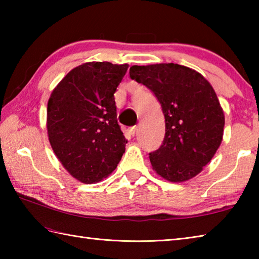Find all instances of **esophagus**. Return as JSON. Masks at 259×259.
I'll return each instance as SVG.
<instances>
[{"label":"esophagus","instance_id":"34e87169","mask_svg":"<svg viewBox=\"0 0 259 259\" xmlns=\"http://www.w3.org/2000/svg\"><path fill=\"white\" fill-rule=\"evenodd\" d=\"M136 133H137V126L136 125L135 126H131V128L129 129V134L134 137L136 135Z\"/></svg>","mask_w":259,"mask_h":259}]
</instances>
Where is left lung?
Here are the masks:
<instances>
[{
	"instance_id": "left-lung-1",
	"label": "left lung",
	"mask_w": 259,
	"mask_h": 259,
	"mask_svg": "<svg viewBox=\"0 0 259 259\" xmlns=\"http://www.w3.org/2000/svg\"><path fill=\"white\" fill-rule=\"evenodd\" d=\"M129 73L153 92L164 115L162 145L149 153L152 169L171 183L194 178L223 140L225 115L211 84L176 63L133 65Z\"/></svg>"
}]
</instances>
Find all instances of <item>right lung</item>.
I'll return each mask as SVG.
<instances>
[{
    "instance_id": "right-lung-1",
    "label": "right lung",
    "mask_w": 259,
    "mask_h": 259,
    "mask_svg": "<svg viewBox=\"0 0 259 259\" xmlns=\"http://www.w3.org/2000/svg\"><path fill=\"white\" fill-rule=\"evenodd\" d=\"M128 64L87 62L72 69L48 102L47 129L57 158L83 184L117 168L126 140L117 121L114 92Z\"/></svg>"
}]
</instances>
